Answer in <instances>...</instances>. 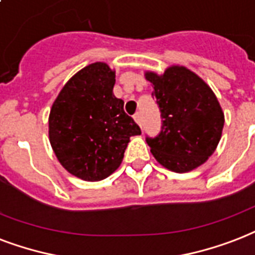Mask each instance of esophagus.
<instances>
[{
    "label": "esophagus",
    "mask_w": 255,
    "mask_h": 255,
    "mask_svg": "<svg viewBox=\"0 0 255 255\" xmlns=\"http://www.w3.org/2000/svg\"><path fill=\"white\" fill-rule=\"evenodd\" d=\"M134 121L137 122L138 125H139V124H141V114L139 113L135 114V116H134Z\"/></svg>",
    "instance_id": "obj_1"
}]
</instances>
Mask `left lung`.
Masks as SVG:
<instances>
[{"label":"left lung","instance_id":"obj_1","mask_svg":"<svg viewBox=\"0 0 255 255\" xmlns=\"http://www.w3.org/2000/svg\"><path fill=\"white\" fill-rule=\"evenodd\" d=\"M153 84L162 126L157 137H146L150 151L162 166L186 173L214 153L225 117L209 85L185 66H170L163 74L146 72Z\"/></svg>","mask_w":255,"mask_h":255}]
</instances>
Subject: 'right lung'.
<instances>
[{"label":"right lung","instance_id":"right-lung-1","mask_svg":"<svg viewBox=\"0 0 255 255\" xmlns=\"http://www.w3.org/2000/svg\"><path fill=\"white\" fill-rule=\"evenodd\" d=\"M116 72L105 62L81 69L65 84L50 110L49 139L60 163L84 181L117 170L139 126L113 94Z\"/></svg>","mask_w":255,"mask_h":255}]
</instances>
